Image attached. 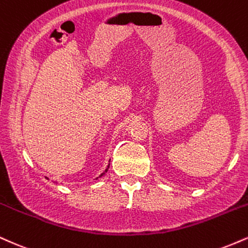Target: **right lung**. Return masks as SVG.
Segmentation results:
<instances>
[{"instance_id":"obj_1","label":"right lung","mask_w":248,"mask_h":248,"mask_svg":"<svg viewBox=\"0 0 248 248\" xmlns=\"http://www.w3.org/2000/svg\"><path fill=\"white\" fill-rule=\"evenodd\" d=\"M107 170H108V168H107V170H106V171H103V173H102V174H101V175H100V176H102V175H104V174H106V173H107Z\"/></svg>"}]
</instances>
